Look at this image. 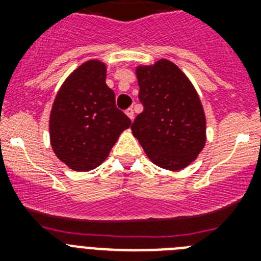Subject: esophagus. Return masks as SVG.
Segmentation results:
<instances>
[{
  "instance_id": "1",
  "label": "esophagus",
  "mask_w": 261,
  "mask_h": 261,
  "mask_svg": "<svg viewBox=\"0 0 261 261\" xmlns=\"http://www.w3.org/2000/svg\"><path fill=\"white\" fill-rule=\"evenodd\" d=\"M125 114L130 120L135 119V111H133V108H128V110L125 111Z\"/></svg>"
}]
</instances>
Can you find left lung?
<instances>
[{"label":"left lung","instance_id":"obj_1","mask_svg":"<svg viewBox=\"0 0 261 261\" xmlns=\"http://www.w3.org/2000/svg\"><path fill=\"white\" fill-rule=\"evenodd\" d=\"M136 77L144 111L130 129L154 165L180 171L206 144V117L195 86L167 59L137 65Z\"/></svg>","mask_w":261,"mask_h":261}]
</instances>
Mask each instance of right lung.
Segmentation results:
<instances>
[{"label":"right lung","instance_id":"right-lung-1","mask_svg":"<svg viewBox=\"0 0 261 261\" xmlns=\"http://www.w3.org/2000/svg\"><path fill=\"white\" fill-rule=\"evenodd\" d=\"M106 75L105 62L87 60L68 75L53 100L50 146L74 171H90L102 165L120 135L132 124L116 108Z\"/></svg>","mask_w":261,"mask_h":261}]
</instances>
